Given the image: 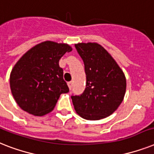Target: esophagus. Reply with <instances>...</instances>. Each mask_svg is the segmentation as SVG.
<instances>
[{
	"label": "esophagus",
	"mask_w": 154,
	"mask_h": 154,
	"mask_svg": "<svg viewBox=\"0 0 154 154\" xmlns=\"http://www.w3.org/2000/svg\"><path fill=\"white\" fill-rule=\"evenodd\" d=\"M68 86L69 88L71 89V88H72V86H73V81H69V82H68Z\"/></svg>",
	"instance_id": "esophagus-1"
}]
</instances>
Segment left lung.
<instances>
[{
	"mask_svg": "<svg viewBox=\"0 0 154 154\" xmlns=\"http://www.w3.org/2000/svg\"><path fill=\"white\" fill-rule=\"evenodd\" d=\"M83 60L86 88L81 96H72L74 109L81 118L100 120L116 112L123 100L126 77L105 49L97 42L75 44Z\"/></svg>",
	"mask_w": 154,
	"mask_h": 154,
	"instance_id": "8db88e82",
	"label": "left lung"
}]
</instances>
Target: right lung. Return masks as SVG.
Instances as JSON below:
<instances>
[{
  "instance_id": "obj_1",
  "label": "right lung",
  "mask_w": 154,
  "mask_h": 154,
  "mask_svg": "<svg viewBox=\"0 0 154 154\" xmlns=\"http://www.w3.org/2000/svg\"><path fill=\"white\" fill-rule=\"evenodd\" d=\"M66 43L44 41L28 50L10 73V88L21 109L35 116L53 111L60 95L69 91L60 58L72 51Z\"/></svg>"
}]
</instances>
